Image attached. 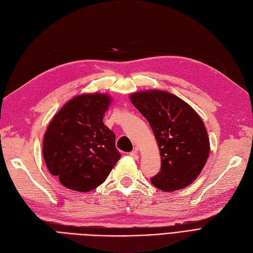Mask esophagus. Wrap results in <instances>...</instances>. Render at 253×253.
Wrapping results in <instances>:
<instances>
[{
  "label": "esophagus",
  "mask_w": 253,
  "mask_h": 253,
  "mask_svg": "<svg viewBox=\"0 0 253 253\" xmlns=\"http://www.w3.org/2000/svg\"><path fill=\"white\" fill-rule=\"evenodd\" d=\"M129 156H131V158H133L134 160H137V159H138V152H137V150H134V151L129 152Z\"/></svg>",
  "instance_id": "esophagus-1"
}]
</instances>
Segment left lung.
Masks as SVG:
<instances>
[{"label": "left lung", "mask_w": 253, "mask_h": 253, "mask_svg": "<svg viewBox=\"0 0 253 253\" xmlns=\"http://www.w3.org/2000/svg\"><path fill=\"white\" fill-rule=\"evenodd\" d=\"M129 99L148 120L161 152V171L151 183L163 192L188 186L200 174L210 154V139L200 116L167 91L135 92Z\"/></svg>", "instance_id": "8db88e82"}]
</instances>
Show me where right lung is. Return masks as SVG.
I'll return each instance as SVG.
<instances>
[{
    "label": "right lung",
    "mask_w": 253,
    "mask_h": 253,
    "mask_svg": "<svg viewBox=\"0 0 253 253\" xmlns=\"http://www.w3.org/2000/svg\"><path fill=\"white\" fill-rule=\"evenodd\" d=\"M110 95L81 94L60 108L47 126L42 154L51 174L67 188L90 192L120 159L116 136L103 124Z\"/></svg>",
    "instance_id": "1"
}]
</instances>
